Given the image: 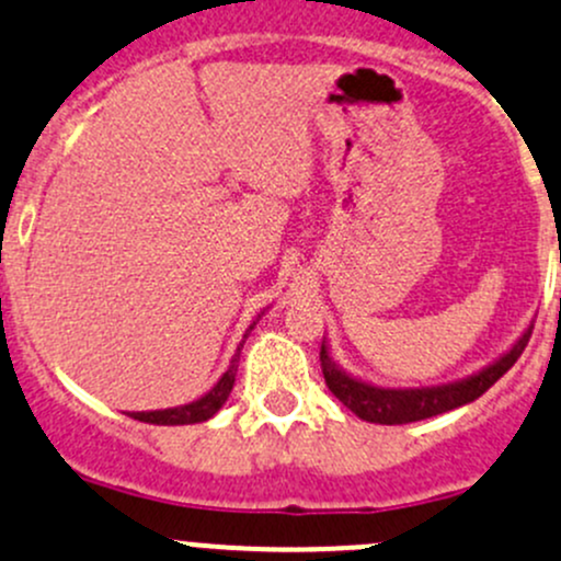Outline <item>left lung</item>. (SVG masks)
I'll return each mask as SVG.
<instances>
[{
	"label": "left lung",
	"mask_w": 561,
	"mask_h": 561,
	"mask_svg": "<svg viewBox=\"0 0 561 561\" xmlns=\"http://www.w3.org/2000/svg\"><path fill=\"white\" fill-rule=\"evenodd\" d=\"M529 334H533V323L524 329L522 337L511 345V351L494 359L478 373L467 375L461 380L440 386H415V389H391V386L369 383V380L356 378V375L345 373L337 362L329 354V343L323 337L321 343V369L323 380H327L329 391L343 402L351 413L359 415L362 421L369 424H410V421L432 419V415L448 413V410L476 402L486 389H492L496 380L507 373L522 351L527 348Z\"/></svg>",
	"instance_id": "obj_1"
}]
</instances>
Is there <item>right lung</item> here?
Returning <instances> with one entry per match:
<instances>
[{
  "label": "right lung",
  "instance_id": "obj_1",
  "mask_svg": "<svg viewBox=\"0 0 561 561\" xmlns=\"http://www.w3.org/2000/svg\"><path fill=\"white\" fill-rule=\"evenodd\" d=\"M264 313L256 316V321L262 319ZM256 321L251 323V327L245 329V334H242L238 351H234L232 362H229L227 373L221 375V378L216 380V386H213L207 394H202L199 400L188 402V405H178V408H164V410H137V413H129L131 419L137 421H146V424H159V426H183V424H199V421H207L213 419V415L218 413V410L224 408V402L229 400V391H232L234 386V375H238V365H240V351H242V343L248 340V334H251V329L256 327Z\"/></svg>",
  "mask_w": 561,
  "mask_h": 561
}]
</instances>
